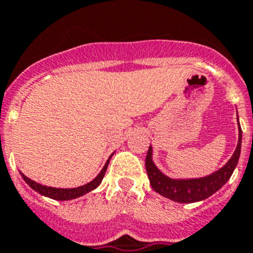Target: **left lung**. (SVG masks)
<instances>
[{
    "instance_id": "1",
    "label": "left lung",
    "mask_w": 253,
    "mask_h": 253,
    "mask_svg": "<svg viewBox=\"0 0 253 253\" xmlns=\"http://www.w3.org/2000/svg\"><path fill=\"white\" fill-rule=\"evenodd\" d=\"M238 131H239V139H238L237 148L229 161L217 171L201 178L183 179V178H170L165 175L156 166L153 161V148L149 145L147 159H145V169L152 188L164 198L182 204L196 203L212 196L230 179L239 161L240 148H242V128L239 125V118H238Z\"/></svg>"
}]
</instances>
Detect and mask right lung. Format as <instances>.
Returning a JSON list of instances; mask_svg holds the SVG:
<instances>
[{
  "label": "right lung",
  "instance_id": "right-lung-1",
  "mask_svg": "<svg viewBox=\"0 0 253 253\" xmlns=\"http://www.w3.org/2000/svg\"><path fill=\"white\" fill-rule=\"evenodd\" d=\"M113 155H114V153H112V156ZM112 156L109 157L106 164L101 169V171L98 173V175L96 176L93 180H91V182L87 184H83V186L74 187V188H55V187L44 186V184H40L38 183V182H35V180L30 179V178L24 175L23 173H20V171L19 173L20 175H22V178L24 179V182H26V183L28 184L32 190L36 191L38 194L42 195V196H46V198L49 199H53V200H59V201L73 200V199L80 198V196H83V195L91 192V191H93L94 188H97V187L100 186V183L102 182V178H104V175H105L106 173L109 161H110V159H112Z\"/></svg>",
  "mask_w": 253,
  "mask_h": 253
}]
</instances>
